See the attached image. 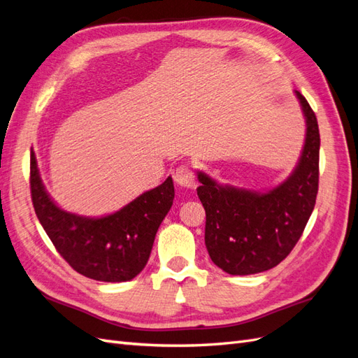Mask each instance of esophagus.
I'll use <instances>...</instances> for the list:
<instances>
[{
	"mask_svg": "<svg viewBox=\"0 0 358 358\" xmlns=\"http://www.w3.org/2000/svg\"><path fill=\"white\" fill-rule=\"evenodd\" d=\"M173 180H176L180 186L185 187H194L195 186V172L189 164H181L173 172Z\"/></svg>",
	"mask_w": 358,
	"mask_h": 358,
	"instance_id": "34e87169",
	"label": "esophagus"
}]
</instances>
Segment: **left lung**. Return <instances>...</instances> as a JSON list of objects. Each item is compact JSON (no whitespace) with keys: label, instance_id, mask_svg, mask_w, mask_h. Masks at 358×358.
Wrapping results in <instances>:
<instances>
[{"label":"left lung","instance_id":"obj_1","mask_svg":"<svg viewBox=\"0 0 358 358\" xmlns=\"http://www.w3.org/2000/svg\"><path fill=\"white\" fill-rule=\"evenodd\" d=\"M307 131L301 159L292 176L259 194L221 186L198 172V196L206 210V246L210 259L227 273L251 275L272 269L296 245L316 204L319 186L317 119L298 90Z\"/></svg>","mask_w":358,"mask_h":358}]
</instances>
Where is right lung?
Returning <instances> with one entry per match:
<instances>
[{
  "instance_id": "add662e5",
  "label": "right lung",
  "mask_w": 358,
  "mask_h": 358,
  "mask_svg": "<svg viewBox=\"0 0 358 358\" xmlns=\"http://www.w3.org/2000/svg\"><path fill=\"white\" fill-rule=\"evenodd\" d=\"M30 189L36 216L62 257L85 277L107 282L128 281L141 273L176 195L168 177L113 215L85 217L68 213L45 190L33 151Z\"/></svg>"
}]
</instances>
